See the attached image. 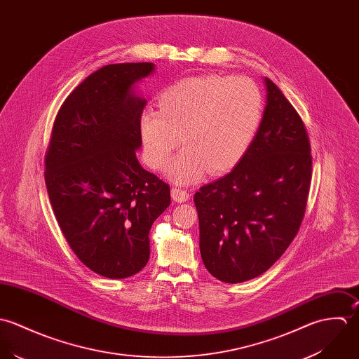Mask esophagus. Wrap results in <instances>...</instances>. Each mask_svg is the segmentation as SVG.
<instances>
[{"mask_svg":"<svg viewBox=\"0 0 359 359\" xmlns=\"http://www.w3.org/2000/svg\"><path fill=\"white\" fill-rule=\"evenodd\" d=\"M170 194H172L173 201H176V203H186L189 200V197H190V194L186 190L177 189V187H173Z\"/></svg>","mask_w":359,"mask_h":359,"instance_id":"1","label":"esophagus"}]
</instances>
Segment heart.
<instances>
[{
    "label": "heart",
    "instance_id": "heart-1",
    "mask_svg": "<svg viewBox=\"0 0 359 359\" xmlns=\"http://www.w3.org/2000/svg\"><path fill=\"white\" fill-rule=\"evenodd\" d=\"M156 108H147L139 119L145 162L163 169L177 183L198 180L204 172L219 176L231 170L247 154L264 118V98L258 84L243 74H200L169 84Z\"/></svg>",
    "mask_w": 359,
    "mask_h": 359
}]
</instances>
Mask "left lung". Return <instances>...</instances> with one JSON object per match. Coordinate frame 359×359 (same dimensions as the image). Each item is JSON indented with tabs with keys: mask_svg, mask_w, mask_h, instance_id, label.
Returning a JSON list of instances; mask_svg holds the SVG:
<instances>
[{
	"mask_svg": "<svg viewBox=\"0 0 359 359\" xmlns=\"http://www.w3.org/2000/svg\"><path fill=\"white\" fill-rule=\"evenodd\" d=\"M265 84L266 108L247 154L230 173L194 196L203 262L224 283L266 272L297 236L306 210L309 137L279 87L268 77Z\"/></svg>",
	"mask_w": 359,
	"mask_h": 359,
	"instance_id": "obj_1",
	"label": "left lung"
}]
</instances>
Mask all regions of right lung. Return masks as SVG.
Returning <instances> with one entry per match:
<instances>
[{"label":"right lung","instance_id":"add662e5","mask_svg":"<svg viewBox=\"0 0 359 359\" xmlns=\"http://www.w3.org/2000/svg\"><path fill=\"white\" fill-rule=\"evenodd\" d=\"M151 62L112 64L87 76L61 105L46 152L54 215L74 255L108 279L140 272L148 233L170 205V187L143 169L139 119L145 101L132 86Z\"/></svg>","mask_w":359,"mask_h":359}]
</instances>
